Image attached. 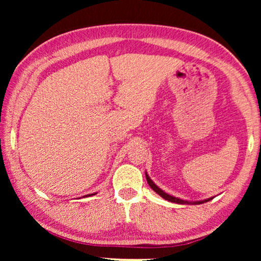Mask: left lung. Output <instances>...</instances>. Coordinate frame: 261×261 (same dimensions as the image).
I'll return each mask as SVG.
<instances>
[{
    "mask_svg": "<svg viewBox=\"0 0 261 261\" xmlns=\"http://www.w3.org/2000/svg\"><path fill=\"white\" fill-rule=\"evenodd\" d=\"M146 179H147V183H148L149 187H151V188L154 190V191H155L158 194H160V196H161L162 198H165L166 200H168V201H171V202H177V204H189L188 201H184V200H182V199H178V198L173 197V196H170V194H167L166 192H163L160 188H158L156 185L152 182V179L148 177V175H147V174H146ZM206 201H208V200H206ZM201 202H204V201L196 202V204H201Z\"/></svg>",
    "mask_w": 261,
    "mask_h": 261,
    "instance_id": "1",
    "label": "left lung"
}]
</instances>
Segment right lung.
Here are the masks:
<instances>
[{
	"label": "right lung",
	"instance_id": "right-lung-1",
	"mask_svg": "<svg viewBox=\"0 0 261 261\" xmlns=\"http://www.w3.org/2000/svg\"><path fill=\"white\" fill-rule=\"evenodd\" d=\"M88 196H90V194H88Z\"/></svg>",
	"mask_w": 261,
	"mask_h": 261
}]
</instances>
